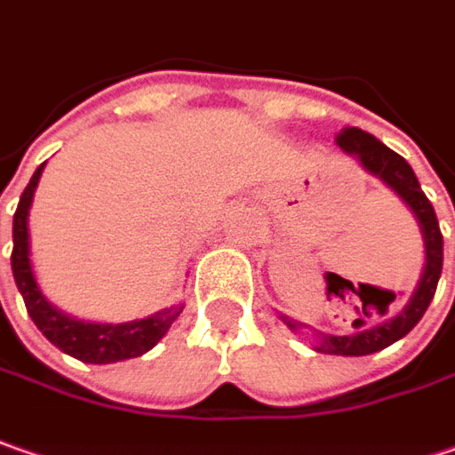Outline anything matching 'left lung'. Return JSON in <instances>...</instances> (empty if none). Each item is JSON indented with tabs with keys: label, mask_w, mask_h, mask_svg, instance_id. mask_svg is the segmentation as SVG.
Masks as SVG:
<instances>
[{
	"label": "left lung",
	"mask_w": 455,
	"mask_h": 455,
	"mask_svg": "<svg viewBox=\"0 0 455 455\" xmlns=\"http://www.w3.org/2000/svg\"><path fill=\"white\" fill-rule=\"evenodd\" d=\"M336 145L344 149L346 155H354L371 175L382 178L387 186L395 190L407 206L412 208V213L420 221V231H423L425 239V269L423 277H420V285L415 290V295L410 298V303L395 318H387L385 323H377V326L371 328H362L364 321L356 318L354 321L356 331L348 333V336L318 333L315 351H321V354L366 356V354L382 351L389 344L400 341L423 318V313L430 306L433 295H435V287H438V280H441V269H443V234H441V227H438V216L433 211V204L427 201V196L423 193L418 178H415V172L407 165V160L403 155H397L395 149L382 145L374 134H369L364 129L356 127L341 129L336 134ZM333 277H339V275H333ZM285 323L290 328H298L292 321H287V318Z\"/></svg>",
	"instance_id": "1"
}]
</instances>
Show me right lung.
Returning a JSON list of instances; mask_svg holds the SVG:
<instances>
[{"label": "right lung", "instance_id": "obj_1", "mask_svg": "<svg viewBox=\"0 0 455 455\" xmlns=\"http://www.w3.org/2000/svg\"><path fill=\"white\" fill-rule=\"evenodd\" d=\"M43 168L45 165L35 170V175L20 198V206L14 211V224H12V275H14L17 290L25 298V307H28L30 318L35 321V326L43 331V336L50 344H55L60 351H66L86 364H111V362L142 356L168 333V328L180 315L183 306L165 307L149 318L116 323V326L114 323H86V321H76L66 313L55 310L35 283L30 265L28 213H30L32 193H35Z\"/></svg>", "mask_w": 455, "mask_h": 455}]
</instances>
